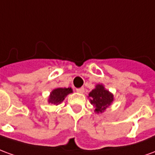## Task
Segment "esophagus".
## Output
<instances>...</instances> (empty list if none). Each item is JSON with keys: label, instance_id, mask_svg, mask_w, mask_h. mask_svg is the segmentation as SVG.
<instances>
[{"label": "esophagus", "instance_id": "esophagus-1", "mask_svg": "<svg viewBox=\"0 0 155 155\" xmlns=\"http://www.w3.org/2000/svg\"><path fill=\"white\" fill-rule=\"evenodd\" d=\"M76 91H77L78 93H80V94H83L84 92V88H80V89H77Z\"/></svg>", "mask_w": 155, "mask_h": 155}]
</instances>
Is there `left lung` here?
<instances>
[{
  "label": "left lung",
  "instance_id": "obj_1",
  "mask_svg": "<svg viewBox=\"0 0 155 155\" xmlns=\"http://www.w3.org/2000/svg\"><path fill=\"white\" fill-rule=\"evenodd\" d=\"M88 98L94 106L95 113H103L114 101V94L105 89L103 84H97L94 90L89 93Z\"/></svg>",
  "mask_w": 155,
  "mask_h": 155
}]
</instances>
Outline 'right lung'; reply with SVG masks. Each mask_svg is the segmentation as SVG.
<instances>
[{
  "label": "right lung",
  "instance_id": "1",
  "mask_svg": "<svg viewBox=\"0 0 155 155\" xmlns=\"http://www.w3.org/2000/svg\"><path fill=\"white\" fill-rule=\"evenodd\" d=\"M73 93V90L71 87L69 88H56L50 93L48 97V102L50 104L58 105L61 102H63L64 98L69 94Z\"/></svg>",
  "mask_w": 155,
  "mask_h": 155
}]
</instances>
